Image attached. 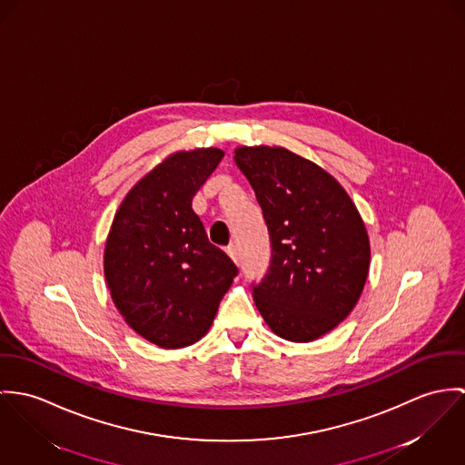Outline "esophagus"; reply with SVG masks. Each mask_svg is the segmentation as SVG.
<instances>
[{
    "instance_id": "obj_1",
    "label": "esophagus",
    "mask_w": 465,
    "mask_h": 465,
    "mask_svg": "<svg viewBox=\"0 0 465 465\" xmlns=\"http://www.w3.org/2000/svg\"><path fill=\"white\" fill-rule=\"evenodd\" d=\"M226 253L230 255V258H232L235 263H239V252H237V246H235V244H230V246L226 248Z\"/></svg>"
}]
</instances>
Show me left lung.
<instances>
[{"label": "left lung", "mask_w": 465, "mask_h": 465, "mask_svg": "<svg viewBox=\"0 0 465 465\" xmlns=\"http://www.w3.org/2000/svg\"><path fill=\"white\" fill-rule=\"evenodd\" d=\"M235 163L262 208L271 263L253 285L267 326L285 341L331 331L361 298L371 248L361 213L322 167L285 148L241 146Z\"/></svg>", "instance_id": "left-lung-1"}]
</instances>
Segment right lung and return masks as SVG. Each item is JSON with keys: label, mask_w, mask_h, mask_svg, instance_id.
I'll use <instances>...</instances> for the list:
<instances>
[{"label": "right lung", "mask_w": 465, "mask_h": 465, "mask_svg": "<svg viewBox=\"0 0 465 465\" xmlns=\"http://www.w3.org/2000/svg\"><path fill=\"white\" fill-rule=\"evenodd\" d=\"M224 152L167 156L126 194L104 246V278L126 324L165 350L198 342L237 276L210 244L193 198Z\"/></svg>", "instance_id": "1"}]
</instances>
